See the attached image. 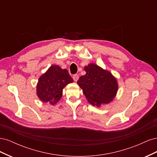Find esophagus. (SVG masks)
Listing matches in <instances>:
<instances>
[{"instance_id":"1","label":"esophagus","mask_w":157,"mask_h":157,"mask_svg":"<svg viewBox=\"0 0 157 157\" xmlns=\"http://www.w3.org/2000/svg\"><path fill=\"white\" fill-rule=\"evenodd\" d=\"M78 74H75V75H74L73 76V80H75V82H77V80H78Z\"/></svg>"}]
</instances>
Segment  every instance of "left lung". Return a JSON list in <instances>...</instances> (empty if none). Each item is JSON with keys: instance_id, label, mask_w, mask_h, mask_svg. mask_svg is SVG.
I'll return each mask as SVG.
<instances>
[{"instance_id": "obj_1", "label": "left lung", "mask_w": 157, "mask_h": 157, "mask_svg": "<svg viewBox=\"0 0 157 157\" xmlns=\"http://www.w3.org/2000/svg\"><path fill=\"white\" fill-rule=\"evenodd\" d=\"M86 73L77 81L78 86L89 103L100 107L113 101L118 91V83L115 77L96 64L90 63L84 67Z\"/></svg>"}]
</instances>
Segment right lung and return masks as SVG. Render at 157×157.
Segmentation results:
<instances>
[{
	"mask_svg": "<svg viewBox=\"0 0 157 157\" xmlns=\"http://www.w3.org/2000/svg\"><path fill=\"white\" fill-rule=\"evenodd\" d=\"M73 82L67 69L59 66L52 65L42 75L36 85V94L41 101L54 105L62 97L63 89L67 84Z\"/></svg>",
	"mask_w": 157,
	"mask_h": 157,
	"instance_id": "1",
	"label": "right lung"
}]
</instances>
